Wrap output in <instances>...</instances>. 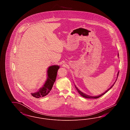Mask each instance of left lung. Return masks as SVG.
Returning <instances> with one entry per match:
<instances>
[{
    "label": "left lung",
    "instance_id": "8db88e82",
    "mask_svg": "<svg viewBox=\"0 0 130 130\" xmlns=\"http://www.w3.org/2000/svg\"><path fill=\"white\" fill-rule=\"evenodd\" d=\"M118 56H119V54H118ZM118 74H119V72H118V74H117V79H118ZM116 80V81H117ZM115 82L113 83V84L111 86L109 89H108L106 91H105L104 93H102L101 94H100L99 95H98V96H92V95H87L86 94V93H83V92H82L81 91H80L77 88V87L75 85H74V86L75 87V88H76V90L77 91V92H78V93L80 94L82 96V97H83V98H86V99H98V98H100V96H102L103 95H104L105 93H107L108 91H109L111 89V88L113 87V86L114 85V84H115Z\"/></svg>",
    "mask_w": 130,
    "mask_h": 130
}]
</instances>
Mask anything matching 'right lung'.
I'll return each mask as SVG.
<instances>
[{
  "label": "right lung",
  "mask_w": 130,
  "mask_h": 130,
  "mask_svg": "<svg viewBox=\"0 0 130 130\" xmlns=\"http://www.w3.org/2000/svg\"><path fill=\"white\" fill-rule=\"evenodd\" d=\"M59 67V66L58 65H52L48 67L47 71V79L43 86L37 92L31 93L32 96L38 99L47 95L50 93L56 81L57 73Z\"/></svg>",
  "instance_id": "add662e5"
}]
</instances>
